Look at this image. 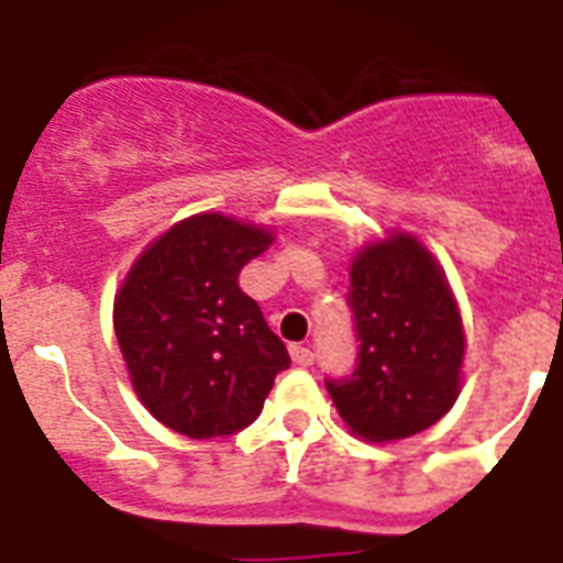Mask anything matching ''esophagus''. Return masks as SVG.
<instances>
[{"instance_id": "esophagus-1", "label": "esophagus", "mask_w": 563, "mask_h": 563, "mask_svg": "<svg viewBox=\"0 0 563 563\" xmlns=\"http://www.w3.org/2000/svg\"><path fill=\"white\" fill-rule=\"evenodd\" d=\"M289 355H292V361L298 366H313L316 355L310 345H289Z\"/></svg>"}]
</instances>
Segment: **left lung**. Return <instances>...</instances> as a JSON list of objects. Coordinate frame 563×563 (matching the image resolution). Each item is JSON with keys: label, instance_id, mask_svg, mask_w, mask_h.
I'll return each instance as SVG.
<instances>
[{"label": "left lung", "instance_id": "1", "mask_svg": "<svg viewBox=\"0 0 563 563\" xmlns=\"http://www.w3.org/2000/svg\"><path fill=\"white\" fill-rule=\"evenodd\" d=\"M349 277L355 369L324 378L340 418L369 441L430 430L460 394L465 336L451 286L430 250L402 232L357 253Z\"/></svg>", "mask_w": 563, "mask_h": 563}]
</instances>
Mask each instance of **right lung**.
Masks as SVG:
<instances>
[{
  "label": "right lung",
  "instance_id": "right-lung-1",
  "mask_svg": "<svg viewBox=\"0 0 563 563\" xmlns=\"http://www.w3.org/2000/svg\"><path fill=\"white\" fill-rule=\"evenodd\" d=\"M271 232L197 214L136 260L115 298V340L143 406L187 439H220L260 418L286 345L239 274Z\"/></svg>",
  "mask_w": 563,
  "mask_h": 563
}]
</instances>
